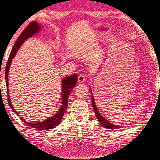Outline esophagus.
I'll return each mask as SVG.
<instances>
[{"mask_svg": "<svg viewBox=\"0 0 160 160\" xmlns=\"http://www.w3.org/2000/svg\"><path fill=\"white\" fill-rule=\"evenodd\" d=\"M86 79V77H85V76L83 75V74H81L78 75V82H79L80 83L85 82Z\"/></svg>", "mask_w": 160, "mask_h": 160, "instance_id": "1", "label": "esophagus"}]
</instances>
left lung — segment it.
<instances>
[{
  "label": "left lung",
  "mask_w": 160,
  "mask_h": 160,
  "mask_svg": "<svg viewBox=\"0 0 160 160\" xmlns=\"http://www.w3.org/2000/svg\"><path fill=\"white\" fill-rule=\"evenodd\" d=\"M91 103H92L93 108L94 110V112H95L96 113V116L97 118V119L98 120L99 122H100L102 126H103L104 128H110V129H117V128H120L118 126H116V125H112V123H111V122L107 121L106 119H104V118L101 116L100 112H99L98 111L97 107H96V105L95 103V101H94V98L93 96H92V98H91Z\"/></svg>",
  "instance_id": "obj_1"
}]
</instances>
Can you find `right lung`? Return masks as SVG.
Wrapping results in <instances>:
<instances>
[{"mask_svg": "<svg viewBox=\"0 0 160 160\" xmlns=\"http://www.w3.org/2000/svg\"><path fill=\"white\" fill-rule=\"evenodd\" d=\"M40 25H38V23L37 22V21H33L29 23V25L26 27L24 30L22 31V33L20 34L18 37L17 41L15 42L14 44V46L12 47V49L10 52L8 59L6 67V83L7 86V92H8V104L10 106L12 111H13L15 113L17 114V116H20V115H18V112L15 111V109L12 107V105L10 102V99L9 97V93H8V72L10 69V64L12 62V59L15 57V54L18 52V49L20 48L21 44L23 43L25 40H27L28 38H30L32 35H35L40 30ZM77 77L78 76L77 74H73L69 77H67L66 78H63L62 80V106L61 108H59V111L57 112V113L55 116L49 118L48 120H44L42 122H38L37 123H31L30 122H28L27 120L22 119V118L20 117V118L22 119L23 122H25L28 125H30L31 127L34 128H36L38 130H45L49 129H52V128H55L57 125H58L61 120L62 119L64 114L66 111L67 106H68V98H69V96L71 91H72L74 88L75 87L76 83L77 82Z\"/></svg>", "mask_w": 160, "mask_h": 160, "instance_id": "1", "label": "right lung"}]
</instances>
